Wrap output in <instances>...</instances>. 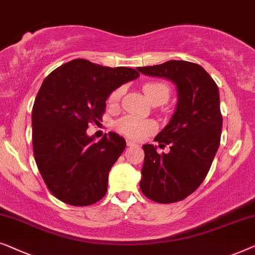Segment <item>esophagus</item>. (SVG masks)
Instances as JSON below:
<instances>
[{
    "label": "esophagus",
    "mask_w": 255,
    "mask_h": 255,
    "mask_svg": "<svg viewBox=\"0 0 255 255\" xmlns=\"http://www.w3.org/2000/svg\"><path fill=\"white\" fill-rule=\"evenodd\" d=\"M127 145H128V146H136L137 144H136L135 142L130 141V139H127Z\"/></svg>",
    "instance_id": "esophagus-1"
}]
</instances>
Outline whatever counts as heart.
I'll use <instances>...</instances> for the list:
<instances>
[{
	"mask_svg": "<svg viewBox=\"0 0 255 255\" xmlns=\"http://www.w3.org/2000/svg\"><path fill=\"white\" fill-rule=\"evenodd\" d=\"M142 89L143 92L145 93V96L148 97V99L151 103H165L168 99L171 93L170 87L167 84L162 83V82H149V83H145L143 85ZM124 87H119L111 92V95L109 96V100H107L111 106L117 105L119 103V100L124 95ZM117 128L118 130L125 135H127L128 137L139 139L155 130L156 124L151 120L141 119V118H137L135 116H127L118 121Z\"/></svg>",
	"mask_w": 255,
	"mask_h": 255,
	"instance_id": "obj_1",
	"label": "heart"
}]
</instances>
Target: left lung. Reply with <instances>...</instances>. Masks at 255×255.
Returning a JSON list of instances; mask_svg holds the SVG:
<instances>
[{"mask_svg":"<svg viewBox=\"0 0 255 255\" xmlns=\"http://www.w3.org/2000/svg\"><path fill=\"white\" fill-rule=\"evenodd\" d=\"M139 73L173 82L178 103L173 116L155 137L167 153L144 144V163L139 188L158 203L187 198L202 184L216 155L223 119L220 92L210 75L199 64L171 60L162 64L138 67Z\"/></svg>","mask_w":255,"mask_h":255,"instance_id":"1","label":"left lung"}]
</instances>
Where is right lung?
<instances>
[{
	"label": "right lung",
	"mask_w": 255,
	"mask_h": 255,
	"mask_svg": "<svg viewBox=\"0 0 255 255\" xmlns=\"http://www.w3.org/2000/svg\"><path fill=\"white\" fill-rule=\"evenodd\" d=\"M138 76L131 68L76 59L42 82L32 109V144L38 170L56 199L84 207L105 196L111 167L126 141L110 131L96 142L87 129L102 120L111 92Z\"/></svg>",
	"instance_id": "obj_1"
}]
</instances>
